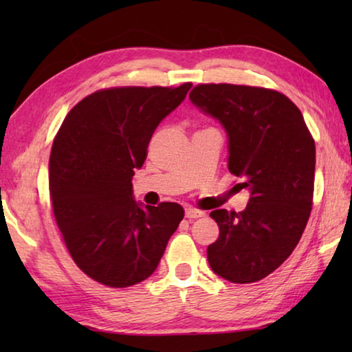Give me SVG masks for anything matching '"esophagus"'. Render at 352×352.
Segmentation results:
<instances>
[{"mask_svg": "<svg viewBox=\"0 0 352 352\" xmlns=\"http://www.w3.org/2000/svg\"><path fill=\"white\" fill-rule=\"evenodd\" d=\"M184 214H186V219H199L201 216H205L204 211H199V210H194V208H188L186 211H184Z\"/></svg>", "mask_w": 352, "mask_h": 352, "instance_id": "esophagus-1", "label": "esophagus"}]
</instances>
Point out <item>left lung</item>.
<instances>
[{
  "label": "left lung",
  "instance_id": "obj_1",
  "mask_svg": "<svg viewBox=\"0 0 352 352\" xmlns=\"http://www.w3.org/2000/svg\"><path fill=\"white\" fill-rule=\"evenodd\" d=\"M189 99L222 124L228 169L250 192L243 211L210 214L219 239L208 247V262L226 281L256 283L289 258L306 228L314 197V138L298 107L275 90L205 83Z\"/></svg>",
  "mask_w": 352,
  "mask_h": 352
}]
</instances>
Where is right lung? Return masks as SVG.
Wrapping results in <instances>:
<instances>
[{
  "instance_id": "add662e5",
  "label": "right lung",
  "mask_w": 352,
  "mask_h": 352,
  "mask_svg": "<svg viewBox=\"0 0 352 352\" xmlns=\"http://www.w3.org/2000/svg\"><path fill=\"white\" fill-rule=\"evenodd\" d=\"M190 87L100 90L58 130L50 158L52 211L71 258L94 281L116 289L144 281L183 220L178 204L136 201L132 178L155 129Z\"/></svg>"
}]
</instances>
